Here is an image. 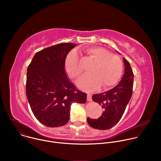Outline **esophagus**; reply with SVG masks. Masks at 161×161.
Wrapping results in <instances>:
<instances>
[{"mask_svg":"<svg viewBox=\"0 0 161 161\" xmlns=\"http://www.w3.org/2000/svg\"><path fill=\"white\" fill-rule=\"evenodd\" d=\"M86 99L88 101H92V96L89 94H87V97H86Z\"/></svg>","mask_w":161,"mask_h":161,"instance_id":"1","label":"esophagus"}]
</instances>
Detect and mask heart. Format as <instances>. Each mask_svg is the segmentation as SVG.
I'll list each match as a JSON object with an SVG mask.
<instances>
[{
  "mask_svg": "<svg viewBox=\"0 0 161 161\" xmlns=\"http://www.w3.org/2000/svg\"><path fill=\"white\" fill-rule=\"evenodd\" d=\"M85 53L94 62L90 70L91 75H85L76 81L77 86L81 90L93 92L101 85L106 88L115 85L120 80L124 69L121 58L110 53L103 47H92ZM65 71L71 78H76L82 71L78 53L73 50L66 57Z\"/></svg>",
  "mask_w": 161,
  "mask_h": 161,
  "instance_id": "heart-1",
  "label": "heart"
}]
</instances>
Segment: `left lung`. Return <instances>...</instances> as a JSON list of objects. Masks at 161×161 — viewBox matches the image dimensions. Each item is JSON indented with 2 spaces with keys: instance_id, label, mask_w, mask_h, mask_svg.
<instances>
[{
  "instance_id": "1",
  "label": "left lung",
  "mask_w": 161,
  "mask_h": 161,
  "mask_svg": "<svg viewBox=\"0 0 161 161\" xmlns=\"http://www.w3.org/2000/svg\"><path fill=\"white\" fill-rule=\"evenodd\" d=\"M123 61L124 74L119 84L108 91L92 96V100L99 104L104 111L97 119L87 118V122L92 127L99 130L109 129L119 122L123 115L132 94L134 80L129 62L125 58Z\"/></svg>"
}]
</instances>
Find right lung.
Returning a JSON list of instances; mask_svg holds the SVG:
<instances>
[{
  "label": "right lung",
  "instance_id": "obj_1",
  "mask_svg": "<svg viewBox=\"0 0 161 161\" xmlns=\"http://www.w3.org/2000/svg\"><path fill=\"white\" fill-rule=\"evenodd\" d=\"M77 44L61 43L36 53L27 68L26 94L37 120L49 127L65 125L73 103L84 104L86 94L75 88L65 72L67 54Z\"/></svg>",
  "mask_w": 161,
  "mask_h": 161
}]
</instances>
